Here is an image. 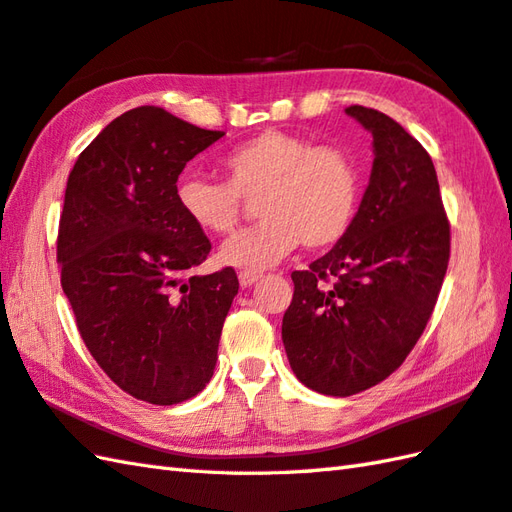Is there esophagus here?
<instances>
[{"label": "esophagus", "instance_id": "esophagus-1", "mask_svg": "<svg viewBox=\"0 0 512 512\" xmlns=\"http://www.w3.org/2000/svg\"><path fill=\"white\" fill-rule=\"evenodd\" d=\"M237 279H240L242 288H251L253 283H257L261 279V272L259 270H240V275H237Z\"/></svg>", "mask_w": 512, "mask_h": 512}]
</instances>
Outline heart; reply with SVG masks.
I'll return each mask as SVG.
<instances>
[{"mask_svg":"<svg viewBox=\"0 0 512 512\" xmlns=\"http://www.w3.org/2000/svg\"><path fill=\"white\" fill-rule=\"evenodd\" d=\"M227 181L187 176L178 183V205L196 229L229 235L244 200L259 196L261 222L222 248V261L266 268L305 248H329L349 233L362 194L360 165L338 146L266 130L242 141L222 159Z\"/></svg>","mask_w":512,"mask_h":512,"instance_id":"heart-1","label":"heart"}]
</instances>
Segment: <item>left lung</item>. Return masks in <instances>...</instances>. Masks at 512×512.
Returning <instances> with one entry per match:
<instances>
[{"label": "left lung", "mask_w": 512, "mask_h": 512, "mask_svg": "<svg viewBox=\"0 0 512 512\" xmlns=\"http://www.w3.org/2000/svg\"><path fill=\"white\" fill-rule=\"evenodd\" d=\"M373 172L349 233L294 270L281 338L294 375L349 397L395 373L430 320L449 264V220L430 154L392 117L353 104Z\"/></svg>", "instance_id": "8db88e82"}]
</instances>
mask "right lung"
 I'll return each mask as SVG.
<instances>
[{"label":"right lung","mask_w":512,"mask_h":512,"mask_svg":"<svg viewBox=\"0 0 512 512\" xmlns=\"http://www.w3.org/2000/svg\"><path fill=\"white\" fill-rule=\"evenodd\" d=\"M222 130L137 106L69 172L58 222L61 285L93 360L135 399L172 406L209 384L235 270L192 277L211 251L178 205V174Z\"/></svg>","instance_id":"right-lung-1"}]
</instances>
